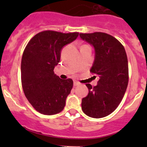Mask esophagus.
Listing matches in <instances>:
<instances>
[{
    "label": "esophagus",
    "instance_id": "obj_1",
    "mask_svg": "<svg viewBox=\"0 0 147 147\" xmlns=\"http://www.w3.org/2000/svg\"><path fill=\"white\" fill-rule=\"evenodd\" d=\"M80 84V82L78 81H74V86H78Z\"/></svg>",
    "mask_w": 147,
    "mask_h": 147
}]
</instances>
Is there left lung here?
<instances>
[{"mask_svg":"<svg viewBox=\"0 0 147 147\" xmlns=\"http://www.w3.org/2000/svg\"><path fill=\"white\" fill-rule=\"evenodd\" d=\"M80 36L94 47L95 55L90 72L99 77L96 86L86 84L89 93L82 100V109L90 117H105L119 106L127 90V53L121 42L109 34L95 32L80 33Z\"/></svg>","mask_w":147,"mask_h":147,"instance_id":"8db88e82","label":"left lung"}]
</instances>
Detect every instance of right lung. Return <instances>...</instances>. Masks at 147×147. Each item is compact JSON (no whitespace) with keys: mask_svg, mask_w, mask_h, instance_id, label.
Returning <instances> with one entry per match:
<instances>
[{"mask_svg":"<svg viewBox=\"0 0 147 147\" xmlns=\"http://www.w3.org/2000/svg\"><path fill=\"white\" fill-rule=\"evenodd\" d=\"M78 35L77 32L42 31L31 38L23 51L22 87L28 102L40 113L53 115L64 109L73 81L60 79L53 70L60 62L62 48Z\"/></svg>","mask_w":147,"mask_h":147,"instance_id":"1","label":"right lung"}]
</instances>
